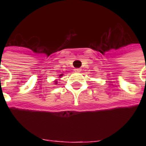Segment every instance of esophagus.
<instances>
[{"instance_id":"esophagus-1","label":"esophagus","mask_w":146,"mask_h":146,"mask_svg":"<svg viewBox=\"0 0 146 146\" xmlns=\"http://www.w3.org/2000/svg\"><path fill=\"white\" fill-rule=\"evenodd\" d=\"M74 71H75L76 73H80V72H81V69H80V68H76L75 70H74Z\"/></svg>"}]
</instances>
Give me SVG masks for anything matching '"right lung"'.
<instances>
[{
  "mask_svg": "<svg viewBox=\"0 0 146 146\" xmlns=\"http://www.w3.org/2000/svg\"><path fill=\"white\" fill-rule=\"evenodd\" d=\"M60 76H62V75H60Z\"/></svg>",
  "mask_w": 146,
  "mask_h": 146,
  "instance_id": "obj_1",
  "label": "right lung"
}]
</instances>
